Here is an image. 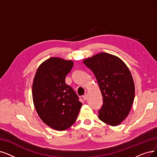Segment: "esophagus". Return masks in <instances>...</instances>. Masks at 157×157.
<instances>
[{
	"instance_id": "obj_1",
	"label": "esophagus",
	"mask_w": 157,
	"mask_h": 157,
	"mask_svg": "<svg viewBox=\"0 0 157 157\" xmlns=\"http://www.w3.org/2000/svg\"><path fill=\"white\" fill-rule=\"evenodd\" d=\"M82 98H83L84 100H86L87 98V94H85V95H84L82 96Z\"/></svg>"
}]
</instances>
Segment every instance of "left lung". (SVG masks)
<instances>
[{"label":"left lung","instance_id":"1","mask_svg":"<svg viewBox=\"0 0 157 157\" xmlns=\"http://www.w3.org/2000/svg\"><path fill=\"white\" fill-rule=\"evenodd\" d=\"M95 75L103 97L100 121L117 126L127 117L135 97V84L128 67L119 58L101 53L84 60Z\"/></svg>","mask_w":157,"mask_h":157}]
</instances>
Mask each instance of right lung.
<instances>
[{"label":"right lung","mask_w":157,"mask_h":157,"mask_svg":"<svg viewBox=\"0 0 157 157\" xmlns=\"http://www.w3.org/2000/svg\"><path fill=\"white\" fill-rule=\"evenodd\" d=\"M73 62L52 57L39 66L32 86L35 109L42 121L58 131L67 129L76 121L82 103L65 82Z\"/></svg>","instance_id":"obj_1"}]
</instances>
